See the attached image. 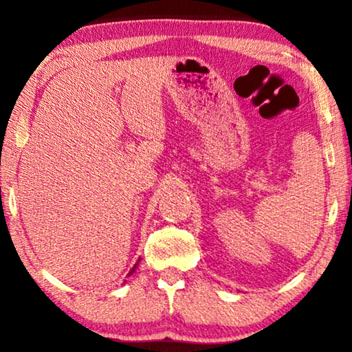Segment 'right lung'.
I'll return each instance as SVG.
<instances>
[{
  "mask_svg": "<svg viewBox=\"0 0 352 352\" xmlns=\"http://www.w3.org/2000/svg\"><path fill=\"white\" fill-rule=\"evenodd\" d=\"M139 259H141V258H139ZM138 266H139V261L136 263V264H134V266H133V269H131V271H129V274H128V276H131V274L134 272V271H136V269H138Z\"/></svg>",
  "mask_w": 352,
  "mask_h": 352,
  "instance_id": "obj_1",
  "label": "right lung"
}]
</instances>
